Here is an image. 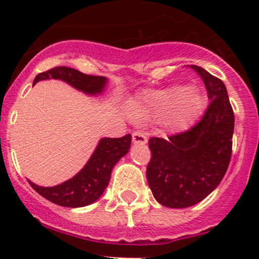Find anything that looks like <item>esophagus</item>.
<instances>
[{
    "label": "esophagus",
    "mask_w": 259,
    "mask_h": 259,
    "mask_svg": "<svg viewBox=\"0 0 259 259\" xmlns=\"http://www.w3.org/2000/svg\"><path fill=\"white\" fill-rule=\"evenodd\" d=\"M133 143L134 144H146L148 139L142 132H134L133 133Z\"/></svg>",
    "instance_id": "34e87169"
}]
</instances>
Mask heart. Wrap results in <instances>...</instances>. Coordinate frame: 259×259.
Segmentation results:
<instances>
[{
    "label": "heart",
    "instance_id": "1",
    "mask_svg": "<svg viewBox=\"0 0 259 259\" xmlns=\"http://www.w3.org/2000/svg\"><path fill=\"white\" fill-rule=\"evenodd\" d=\"M204 108L205 98L202 91L188 85H176L144 94L130 103L127 111L138 121L165 116L173 111L169 127L174 132H184L199 117Z\"/></svg>",
    "mask_w": 259,
    "mask_h": 259
}]
</instances>
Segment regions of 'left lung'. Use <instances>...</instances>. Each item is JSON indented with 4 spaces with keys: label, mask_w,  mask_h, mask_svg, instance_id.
I'll use <instances>...</instances> for the list:
<instances>
[{
    "label": "left lung",
    "mask_w": 259,
    "mask_h": 259,
    "mask_svg": "<svg viewBox=\"0 0 259 259\" xmlns=\"http://www.w3.org/2000/svg\"><path fill=\"white\" fill-rule=\"evenodd\" d=\"M204 81L209 106L203 119L168 140L151 138L146 179L156 202L168 208L198 204L223 179L232 155L234 114L223 81L192 65Z\"/></svg>",
    "instance_id": "obj_1"
}]
</instances>
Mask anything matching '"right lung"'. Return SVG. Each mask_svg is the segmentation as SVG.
Here are the masks:
<instances>
[{
  "label": "right lung",
  "instance_id": "1",
  "mask_svg": "<svg viewBox=\"0 0 259 259\" xmlns=\"http://www.w3.org/2000/svg\"><path fill=\"white\" fill-rule=\"evenodd\" d=\"M61 80L76 90L90 96H98L105 91L108 77L85 75L71 67L59 66L38 74L33 85L41 80ZM132 135L122 138H101L88 163L76 176L54 187H41L28 180L31 187L40 195L57 205L80 208L93 204L103 195L110 182L111 171L117 161L129 153Z\"/></svg>",
  "mask_w": 259,
  "mask_h": 259
}]
</instances>
